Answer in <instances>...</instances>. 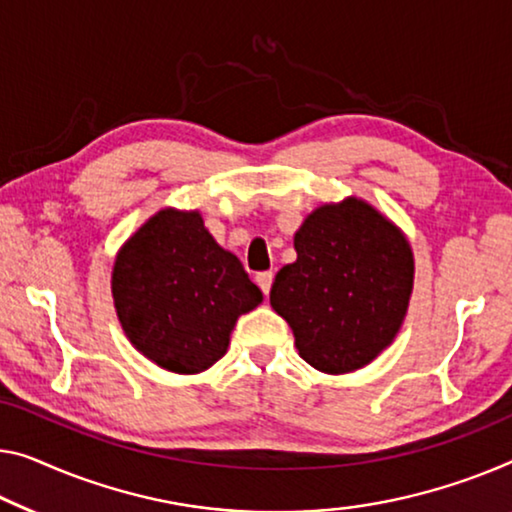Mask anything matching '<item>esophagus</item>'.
I'll return each mask as SVG.
<instances>
[{
  "mask_svg": "<svg viewBox=\"0 0 512 512\" xmlns=\"http://www.w3.org/2000/svg\"><path fill=\"white\" fill-rule=\"evenodd\" d=\"M255 282L259 285V289H262L264 296L271 292V282H273V273L271 271H264V273H257L255 276Z\"/></svg>",
  "mask_w": 512,
  "mask_h": 512,
  "instance_id": "1",
  "label": "esophagus"
}]
</instances>
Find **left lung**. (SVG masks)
Listing matches in <instances>:
<instances>
[{"label": "left lung", "instance_id": "obj_1", "mask_svg": "<svg viewBox=\"0 0 512 512\" xmlns=\"http://www.w3.org/2000/svg\"><path fill=\"white\" fill-rule=\"evenodd\" d=\"M271 308L289 324L299 356L324 375H347L391 347L414 292L411 243L361 197L324 202L294 234Z\"/></svg>", "mask_w": 512, "mask_h": 512}]
</instances>
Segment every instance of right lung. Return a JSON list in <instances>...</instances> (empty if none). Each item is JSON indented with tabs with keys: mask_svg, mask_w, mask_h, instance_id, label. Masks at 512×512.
<instances>
[{
	"mask_svg": "<svg viewBox=\"0 0 512 512\" xmlns=\"http://www.w3.org/2000/svg\"><path fill=\"white\" fill-rule=\"evenodd\" d=\"M110 285L131 345L177 375L220 361L236 319L262 303L239 257L218 246L197 209L165 207L144 220L114 257Z\"/></svg>",
	"mask_w": 512,
	"mask_h": 512,
	"instance_id": "obj_1",
	"label": "right lung"
}]
</instances>
